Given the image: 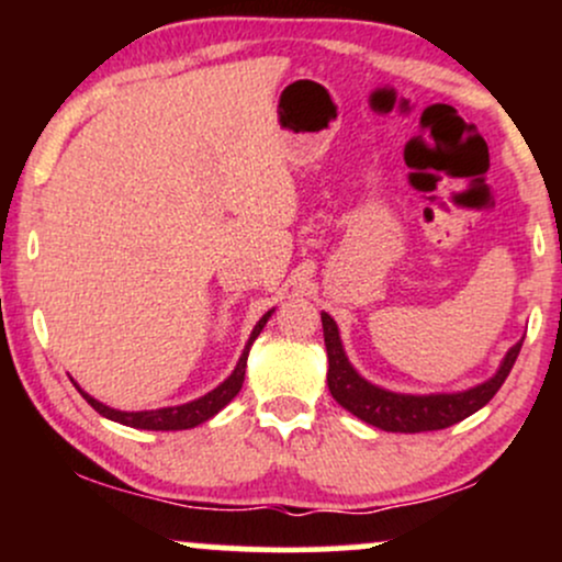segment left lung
<instances>
[{
  "label": "left lung",
  "mask_w": 562,
  "mask_h": 562,
  "mask_svg": "<svg viewBox=\"0 0 562 562\" xmlns=\"http://www.w3.org/2000/svg\"><path fill=\"white\" fill-rule=\"evenodd\" d=\"M322 330H325L327 362H330L327 389H330L333 398L351 415H357L359 420L375 425L380 430H389V434H423V430H441L465 420L481 406L492 402L494 393L502 389L509 370H513L520 346H524V340H518L505 353L499 370L473 389L454 393H396L380 389L353 370L344 344H340L338 325L327 312H322Z\"/></svg>",
  "instance_id": "1"
}]
</instances>
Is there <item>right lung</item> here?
Listing matches in <instances>:
<instances>
[{
	"instance_id": "right-lung-1",
	"label": "right lung",
	"mask_w": 562,
	"mask_h": 562,
	"mask_svg": "<svg viewBox=\"0 0 562 562\" xmlns=\"http://www.w3.org/2000/svg\"><path fill=\"white\" fill-rule=\"evenodd\" d=\"M274 314V308H269L263 317L256 322L254 333H250L248 344H245L243 353H240V362L235 364V370H232V375L224 380V383H218L214 391H209L205 396L195 398V402H187V404H177V406H164V409H145V412H121V409H113V406L97 402L94 396H89L87 391H81V385L76 383L74 385L79 389V393L83 398H87L89 404L94 406L97 412H100L102 417H108V420L113 423H121V425H128V428H139V430H187V428H195V425L211 420V417L218 415V412L227 406L232 398L237 396L243 389V380H245V367H248V351L250 346H254V340L259 338V333L263 330V325H267L269 317Z\"/></svg>"
}]
</instances>
